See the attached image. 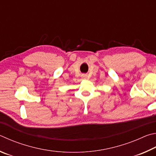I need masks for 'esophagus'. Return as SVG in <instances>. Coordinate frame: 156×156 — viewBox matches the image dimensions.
<instances>
[{"mask_svg":"<svg viewBox=\"0 0 156 156\" xmlns=\"http://www.w3.org/2000/svg\"><path fill=\"white\" fill-rule=\"evenodd\" d=\"M81 77H82L83 79H86L87 75H81Z\"/></svg>","mask_w":156,"mask_h":156,"instance_id":"obj_1","label":"esophagus"}]
</instances>
